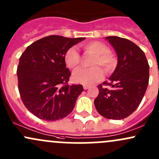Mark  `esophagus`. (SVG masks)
I'll return each instance as SVG.
<instances>
[{
	"instance_id": "34e87169",
	"label": "esophagus",
	"mask_w": 159,
	"mask_h": 159,
	"mask_svg": "<svg viewBox=\"0 0 159 159\" xmlns=\"http://www.w3.org/2000/svg\"><path fill=\"white\" fill-rule=\"evenodd\" d=\"M84 90H88V89L90 88V86H88V85H84Z\"/></svg>"
}]
</instances>
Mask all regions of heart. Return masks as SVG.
<instances>
[{"instance_id":"obj_1","label":"heart","mask_w":159,"mask_h":159,"mask_svg":"<svg viewBox=\"0 0 159 159\" xmlns=\"http://www.w3.org/2000/svg\"><path fill=\"white\" fill-rule=\"evenodd\" d=\"M85 51L94 54V58L91 62L93 67L85 69L79 68L73 72L72 78L75 82L84 84H92L102 79L104 71L111 73L116 66V60L105 43L94 41L83 43L81 45ZM81 57L75 48H70L64 56V61L66 66L70 69H75L79 65Z\"/></svg>"}]
</instances>
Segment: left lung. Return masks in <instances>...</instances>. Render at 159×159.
I'll return each mask as SVG.
<instances>
[{
    "label": "left lung",
    "mask_w": 159,
    "mask_h": 159,
    "mask_svg": "<svg viewBox=\"0 0 159 159\" xmlns=\"http://www.w3.org/2000/svg\"><path fill=\"white\" fill-rule=\"evenodd\" d=\"M116 50L118 64L109 81L99 84V94L94 100L96 109L102 116L120 120L137 109L149 84V66L144 52L126 38H106ZM110 86V89L106 88Z\"/></svg>",
    "instance_id": "obj_1"
}]
</instances>
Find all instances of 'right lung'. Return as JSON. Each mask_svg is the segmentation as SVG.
I'll return each mask as SVG.
<instances>
[{"instance_id": "obj_1", "label": "right lung", "mask_w": 159, "mask_h": 159, "mask_svg": "<svg viewBox=\"0 0 159 159\" xmlns=\"http://www.w3.org/2000/svg\"><path fill=\"white\" fill-rule=\"evenodd\" d=\"M84 39L48 36L31 43L22 54L16 72L18 88L22 102L34 116L53 121L73 110L84 88L81 84H68L71 72L64 56Z\"/></svg>"}]
</instances>
